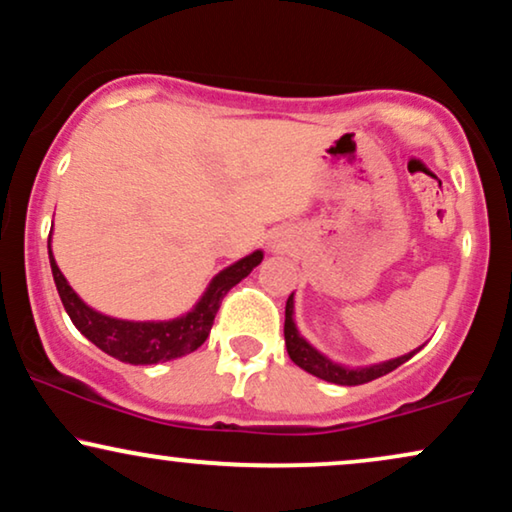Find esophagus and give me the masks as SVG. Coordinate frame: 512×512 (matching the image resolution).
Returning <instances> with one entry per match:
<instances>
[{
    "label": "esophagus",
    "mask_w": 512,
    "mask_h": 512,
    "mask_svg": "<svg viewBox=\"0 0 512 512\" xmlns=\"http://www.w3.org/2000/svg\"><path fill=\"white\" fill-rule=\"evenodd\" d=\"M271 248H274V250H281V243H274V245H271Z\"/></svg>",
    "instance_id": "esophagus-1"
}]
</instances>
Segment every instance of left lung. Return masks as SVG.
<instances>
[{"mask_svg": "<svg viewBox=\"0 0 512 512\" xmlns=\"http://www.w3.org/2000/svg\"><path fill=\"white\" fill-rule=\"evenodd\" d=\"M295 293H290L288 302H286V326H283V335H286V349H288V357L295 361L302 371L316 375V378L326 380V383H335V385H364L371 383V380L380 378V375H387L394 368L409 361L413 354L420 352L413 349V352L404 354V357L390 359V361H380V364H371V366H345L333 361L331 357L319 352L314 345H309L307 338L297 331V323H295Z\"/></svg>", "mask_w": 512, "mask_h": 512, "instance_id": "8db88e82", "label": "left lung"}]
</instances>
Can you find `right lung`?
Returning a JSON list of instances; mask_svg holds the SVG:
<instances>
[{"label":"right lung","instance_id":"1","mask_svg":"<svg viewBox=\"0 0 512 512\" xmlns=\"http://www.w3.org/2000/svg\"><path fill=\"white\" fill-rule=\"evenodd\" d=\"M264 252L255 250L245 255L229 267L219 271L212 278L210 286L200 295V300L193 304L191 312L177 316L170 321H127L115 319V316L101 314L89 307L80 295L70 288L66 276L61 274L58 264L51 252V236H49V262L51 274H54V283L58 295H61L63 307L80 331L89 342H94L101 352L108 357L125 361V364L134 366H148V364H163V361L186 357V354L196 352V349L208 340L212 321L222 304V297L229 293L236 283H241L245 276L250 274L257 264L262 262Z\"/></svg>","mask_w":512,"mask_h":512}]
</instances>
